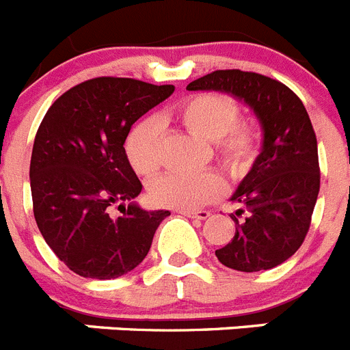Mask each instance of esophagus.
Here are the masks:
<instances>
[{"instance_id":"esophagus-1","label":"esophagus","mask_w":350,"mask_h":350,"mask_svg":"<svg viewBox=\"0 0 350 350\" xmlns=\"http://www.w3.org/2000/svg\"><path fill=\"white\" fill-rule=\"evenodd\" d=\"M182 215L189 219H200V221H205L206 217H210L208 210H180Z\"/></svg>"}]
</instances>
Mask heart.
Instances as JSON below:
<instances>
[{"label": "heart", "instance_id": "b5f03b06", "mask_svg": "<svg viewBox=\"0 0 350 350\" xmlns=\"http://www.w3.org/2000/svg\"><path fill=\"white\" fill-rule=\"evenodd\" d=\"M175 119L185 129L212 142L215 157L233 180L249 177L262 152V131L250 120H238V103L221 92L189 96L175 110ZM126 154L138 175H154L163 163L161 129L156 119H144L129 133ZM224 193V180L215 172L184 175L168 173L148 185L156 205L193 210L217 200Z\"/></svg>", "mask_w": 350, "mask_h": 350}]
</instances>
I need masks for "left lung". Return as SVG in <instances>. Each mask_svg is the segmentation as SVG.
<instances>
[{
    "mask_svg": "<svg viewBox=\"0 0 350 350\" xmlns=\"http://www.w3.org/2000/svg\"><path fill=\"white\" fill-rule=\"evenodd\" d=\"M187 89L243 101L262 131L258 165L231 196L245 210L231 213L237 231L215 256L224 267L247 273L279 267L301 247L319 194L317 138L307 110L287 85L252 71H212ZM242 213L246 219L238 221Z\"/></svg>",
    "mask_w": 350,
    "mask_h": 350,
    "instance_id": "obj_1",
    "label": "left lung"
}]
</instances>
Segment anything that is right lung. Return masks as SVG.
<instances>
[{
    "label": "right lung",
    "instance_id": "right-lung-1",
    "mask_svg": "<svg viewBox=\"0 0 350 350\" xmlns=\"http://www.w3.org/2000/svg\"><path fill=\"white\" fill-rule=\"evenodd\" d=\"M173 91L100 77L64 92L43 117L29 166L33 212L47 245L80 277L117 279L137 268L170 215L135 203L142 182L124 142L131 126ZM113 204L120 218L109 215Z\"/></svg>",
    "mask_w": 350,
    "mask_h": 350
}]
</instances>
